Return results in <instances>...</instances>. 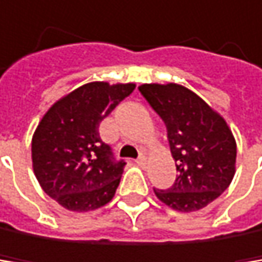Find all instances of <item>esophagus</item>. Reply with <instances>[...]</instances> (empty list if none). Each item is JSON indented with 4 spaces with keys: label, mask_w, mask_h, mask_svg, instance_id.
I'll return each mask as SVG.
<instances>
[{
    "label": "esophagus",
    "mask_w": 262,
    "mask_h": 262,
    "mask_svg": "<svg viewBox=\"0 0 262 262\" xmlns=\"http://www.w3.org/2000/svg\"><path fill=\"white\" fill-rule=\"evenodd\" d=\"M137 163H138L141 168H144V166H146V157H144V156H140V157L137 159Z\"/></svg>",
    "instance_id": "obj_1"
}]
</instances>
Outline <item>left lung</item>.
<instances>
[{"label":"left lung","instance_id":"1","mask_svg":"<svg viewBox=\"0 0 262 262\" xmlns=\"http://www.w3.org/2000/svg\"><path fill=\"white\" fill-rule=\"evenodd\" d=\"M140 93L166 125L178 178L156 196L181 212L206 207L236 173V140L225 119L200 96L176 84H141Z\"/></svg>","mask_w":262,"mask_h":262}]
</instances>
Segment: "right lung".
Returning a JSON list of instances; mask_svg holds the SVG:
<instances>
[{"instance_id": "1", "label": "right lung", "mask_w": 262, "mask_h": 262, "mask_svg": "<svg viewBox=\"0 0 262 262\" xmlns=\"http://www.w3.org/2000/svg\"><path fill=\"white\" fill-rule=\"evenodd\" d=\"M134 89V83L83 84L59 99L39 122L31 143L34 174L62 207L88 212L115 196L125 162L115 160L99 125Z\"/></svg>"}]
</instances>
